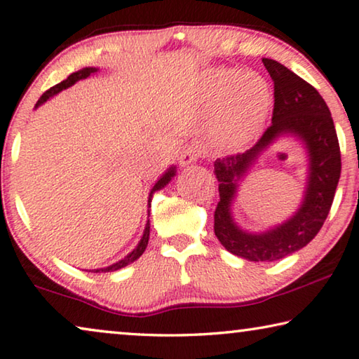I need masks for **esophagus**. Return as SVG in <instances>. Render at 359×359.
I'll use <instances>...</instances> for the list:
<instances>
[{"label":"esophagus","mask_w":359,"mask_h":359,"mask_svg":"<svg viewBox=\"0 0 359 359\" xmlns=\"http://www.w3.org/2000/svg\"><path fill=\"white\" fill-rule=\"evenodd\" d=\"M203 155H204L203 145L198 144V142L196 144L193 142V144H190L184 151L180 153V164L182 166H189V164L195 163L196 159H200Z\"/></svg>","instance_id":"34e87169"}]
</instances>
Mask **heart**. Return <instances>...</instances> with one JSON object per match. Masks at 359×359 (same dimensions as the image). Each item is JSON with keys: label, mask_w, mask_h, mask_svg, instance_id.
Returning a JSON list of instances; mask_svg holds the SVG:
<instances>
[{"label": "heart", "mask_w": 359, "mask_h": 359, "mask_svg": "<svg viewBox=\"0 0 359 359\" xmlns=\"http://www.w3.org/2000/svg\"><path fill=\"white\" fill-rule=\"evenodd\" d=\"M203 90L210 104L225 108V139L243 144L260 126L269 93L257 76L231 70H212L203 79Z\"/></svg>", "instance_id": "1"}]
</instances>
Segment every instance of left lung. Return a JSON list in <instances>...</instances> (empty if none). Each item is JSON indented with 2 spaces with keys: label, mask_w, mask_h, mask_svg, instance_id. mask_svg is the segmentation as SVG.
Segmentation results:
<instances>
[{
  "label": "left lung",
  "mask_w": 359,
  "mask_h": 359,
  "mask_svg": "<svg viewBox=\"0 0 359 359\" xmlns=\"http://www.w3.org/2000/svg\"><path fill=\"white\" fill-rule=\"evenodd\" d=\"M262 62L275 88L271 124L252 149L215 159L220 201L214 212V231L222 246L231 254L252 262H271L302 249L321 230L337 190L342 159L331 111L320 93L280 62ZM283 132L299 135L307 144L311 153L309 189L303 208L291 221L269 233L251 236L238 229L229 217L234 179L259 151Z\"/></svg>",
  "instance_id": "8db88e82"
}]
</instances>
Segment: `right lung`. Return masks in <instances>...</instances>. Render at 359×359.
Instances as JSON below:
<instances>
[{"instance_id": "obj_1", "label": "right lung", "mask_w": 359, "mask_h": 359, "mask_svg": "<svg viewBox=\"0 0 359 359\" xmlns=\"http://www.w3.org/2000/svg\"><path fill=\"white\" fill-rule=\"evenodd\" d=\"M94 72H97V68H83V70H79V72H76V73H72L70 76H68L67 79H64V81H60L59 84H55V86H53L50 89H48L46 93H44L41 97H39V100L36 102V107L38 105H41L43 102H46L49 97H53L54 94H57V93H60L62 89H67V88H70L72 84H75L78 79H83V78H88L90 73H94ZM174 175V169H169L166 174L163 175L161 179H159L156 184H155V187H153L151 189V191H150V198H149V203L151 201V196H153V193H155L156 190H161L164 185L168 184V182L170 180V177H172ZM149 236H150V222H147V226H145V231H144V236H142V240H140V243H139V246L134 249L133 252H130L128 257H124L123 260H119V262H116V264H113V265H110V266H107V269H100V270H95V273L97 271H115V270H119V269H123V266H126L128 264H130V262H134V260H137L142 254H144V251H145V248H147V244H149Z\"/></svg>"}]
</instances>
